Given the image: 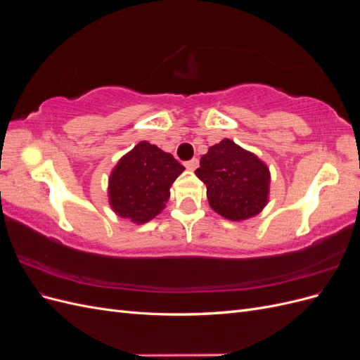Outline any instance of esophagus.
Listing matches in <instances>:
<instances>
[{
	"mask_svg": "<svg viewBox=\"0 0 360 360\" xmlns=\"http://www.w3.org/2000/svg\"><path fill=\"white\" fill-rule=\"evenodd\" d=\"M198 159L197 158H192L191 160H186V162H184V167H186L188 169H191V171H193L195 168H197L198 167Z\"/></svg>",
	"mask_w": 360,
	"mask_h": 360,
	"instance_id": "34e87169",
	"label": "esophagus"
}]
</instances>
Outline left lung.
<instances>
[{"mask_svg":"<svg viewBox=\"0 0 360 360\" xmlns=\"http://www.w3.org/2000/svg\"><path fill=\"white\" fill-rule=\"evenodd\" d=\"M195 174L207 186L212 209L226 219H248L267 204L269 168L231 139L210 147Z\"/></svg>","mask_w":360,"mask_h":360,"instance_id":"left-lung-1","label":"left lung"}]
</instances>
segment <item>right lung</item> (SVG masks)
<instances>
[{"label":"right lung","instance_id":"right-lung-1","mask_svg":"<svg viewBox=\"0 0 360 360\" xmlns=\"http://www.w3.org/2000/svg\"><path fill=\"white\" fill-rule=\"evenodd\" d=\"M184 167L147 141L120 159L110 177V202L118 216L144 224L165 207L169 188Z\"/></svg>","mask_w":360,"mask_h":360}]
</instances>
